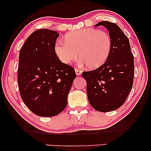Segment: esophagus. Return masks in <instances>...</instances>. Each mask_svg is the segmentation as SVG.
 Here are the masks:
<instances>
[{"instance_id":"34e87169","label":"esophagus","mask_w":151,"mask_h":151,"mask_svg":"<svg viewBox=\"0 0 151 151\" xmlns=\"http://www.w3.org/2000/svg\"><path fill=\"white\" fill-rule=\"evenodd\" d=\"M75 71H76V75H77V76H80V74L82 73V71H81V70H80V69H75Z\"/></svg>"}]
</instances>
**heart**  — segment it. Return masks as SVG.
Wrapping results in <instances>:
<instances>
[{"label": "heart", "instance_id": "b5f03b06", "mask_svg": "<svg viewBox=\"0 0 151 151\" xmlns=\"http://www.w3.org/2000/svg\"><path fill=\"white\" fill-rule=\"evenodd\" d=\"M111 49L110 35L94 28L70 32L65 36V42L58 41L54 46L55 54L63 63L70 65L79 55L80 63L91 69H97L106 63Z\"/></svg>", "mask_w": 151, "mask_h": 151}]
</instances>
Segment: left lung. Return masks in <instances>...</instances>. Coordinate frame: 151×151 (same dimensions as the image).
<instances>
[{
  "label": "left lung",
  "instance_id": "left-lung-1",
  "mask_svg": "<svg viewBox=\"0 0 151 151\" xmlns=\"http://www.w3.org/2000/svg\"><path fill=\"white\" fill-rule=\"evenodd\" d=\"M109 30L112 49L106 63L98 69L82 73L86 80L88 102L100 112H109L125 102L133 84L134 58L129 38L115 23L102 21L96 27Z\"/></svg>",
  "mask_w": 151,
  "mask_h": 151
}]
</instances>
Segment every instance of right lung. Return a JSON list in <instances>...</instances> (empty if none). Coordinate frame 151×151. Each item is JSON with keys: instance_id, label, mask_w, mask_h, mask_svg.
Returning <instances> with one entry per match:
<instances>
[{"instance_id": "add662e5", "label": "right lung", "mask_w": 151, "mask_h": 151, "mask_svg": "<svg viewBox=\"0 0 151 151\" xmlns=\"http://www.w3.org/2000/svg\"><path fill=\"white\" fill-rule=\"evenodd\" d=\"M55 31L40 29L28 37L19 53L18 85L23 102L38 116L53 117L67 104L76 74L55 54L59 36Z\"/></svg>"}]
</instances>
